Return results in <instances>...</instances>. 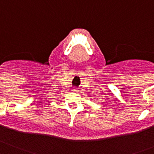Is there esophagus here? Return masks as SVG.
<instances>
[{"instance_id":"obj_1","label":"esophagus","mask_w":154,"mask_h":154,"mask_svg":"<svg viewBox=\"0 0 154 154\" xmlns=\"http://www.w3.org/2000/svg\"><path fill=\"white\" fill-rule=\"evenodd\" d=\"M74 91H76V90H75V89H74Z\"/></svg>"}]
</instances>
